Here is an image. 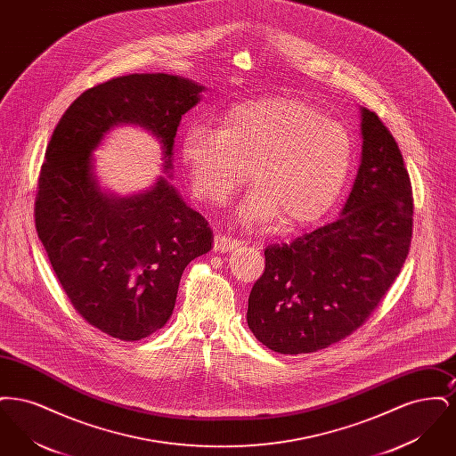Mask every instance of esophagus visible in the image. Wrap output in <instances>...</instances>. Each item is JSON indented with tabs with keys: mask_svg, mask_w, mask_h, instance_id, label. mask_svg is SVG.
Listing matches in <instances>:
<instances>
[{
	"mask_svg": "<svg viewBox=\"0 0 456 456\" xmlns=\"http://www.w3.org/2000/svg\"><path fill=\"white\" fill-rule=\"evenodd\" d=\"M238 246L239 240H236V239L227 238V236H222V234H217L214 238V251L216 253H227V251H232Z\"/></svg>",
	"mask_w": 456,
	"mask_h": 456,
	"instance_id": "obj_1",
	"label": "esophagus"
}]
</instances>
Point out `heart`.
I'll list each match as a JSON object with an SVG mask.
<instances>
[{"mask_svg":"<svg viewBox=\"0 0 456 456\" xmlns=\"http://www.w3.org/2000/svg\"><path fill=\"white\" fill-rule=\"evenodd\" d=\"M354 160L350 133L320 109L290 97L248 101L225 112L217 131L193 126L181 140L191 193L224 203L244 186L236 218L248 231L283 218L296 229L318 222L342 193Z\"/></svg>","mask_w":456,"mask_h":456,"instance_id":"heart-1","label":"heart"}]
</instances>
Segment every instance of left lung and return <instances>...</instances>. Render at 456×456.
I'll return each instance as SVG.
<instances>
[{
	"mask_svg": "<svg viewBox=\"0 0 456 456\" xmlns=\"http://www.w3.org/2000/svg\"><path fill=\"white\" fill-rule=\"evenodd\" d=\"M361 110V164L338 218L265 249L251 289L248 326L279 354L340 342L376 309L398 277L412 239V186L381 119Z\"/></svg>",
	"mask_w": 456,
	"mask_h": 456,
	"instance_id": "8db88e82",
	"label": "left lung"
}]
</instances>
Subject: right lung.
I'll return each instance as SVG.
<instances>
[{
  "label": "right lung",
  "mask_w": 456,
  "mask_h": 456,
  "mask_svg": "<svg viewBox=\"0 0 456 456\" xmlns=\"http://www.w3.org/2000/svg\"><path fill=\"white\" fill-rule=\"evenodd\" d=\"M203 90L167 73L112 78L66 109L47 145L37 236L69 303L114 338L142 340L167 323L184 268L212 249L214 234L167 176L134 196L104 191L93 152L112 127L142 126L159 140L171 177L175 131Z\"/></svg>",
  "instance_id": "obj_1"
}]
</instances>
